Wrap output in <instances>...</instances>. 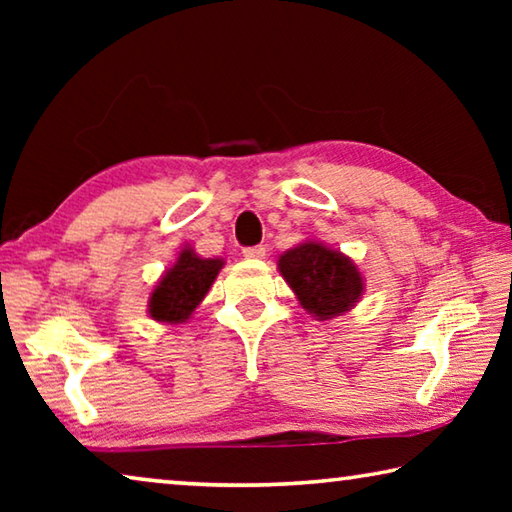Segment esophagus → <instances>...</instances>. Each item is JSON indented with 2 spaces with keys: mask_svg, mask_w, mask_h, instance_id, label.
Instances as JSON below:
<instances>
[{
  "mask_svg": "<svg viewBox=\"0 0 512 512\" xmlns=\"http://www.w3.org/2000/svg\"><path fill=\"white\" fill-rule=\"evenodd\" d=\"M244 257L246 259H264L266 248L264 246H248V248H244Z\"/></svg>",
  "mask_w": 512,
  "mask_h": 512,
  "instance_id": "esophagus-1",
  "label": "esophagus"
}]
</instances>
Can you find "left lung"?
I'll list each match as a JSON object with an SVG mask.
<instances>
[{
  "label": "left lung",
  "instance_id": "obj_1",
  "mask_svg": "<svg viewBox=\"0 0 512 512\" xmlns=\"http://www.w3.org/2000/svg\"><path fill=\"white\" fill-rule=\"evenodd\" d=\"M280 273L296 291L300 305L320 320L354 307L363 293V280L348 257L316 241H307L280 257Z\"/></svg>",
  "mask_w": 512,
  "mask_h": 512
}]
</instances>
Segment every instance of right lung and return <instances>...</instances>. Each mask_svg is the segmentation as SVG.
Masks as SVG:
<instances>
[{
  "instance_id": "right-lung-1",
  "label": "right lung",
  "mask_w": 512,
  "mask_h": 512,
  "mask_svg": "<svg viewBox=\"0 0 512 512\" xmlns=\"http://www.w3.org/2000/svg\"><path fill=\"white\" fill-rule=\"evenodd\" d=\"M223 268V259H203L192 248L180 253L178 262L162 275L151 293L149 314L160 323H185L210 291L214 277Z\"/></svg>"
}]
</instances>
